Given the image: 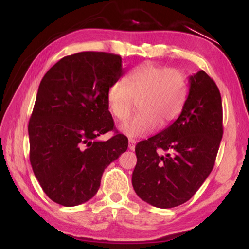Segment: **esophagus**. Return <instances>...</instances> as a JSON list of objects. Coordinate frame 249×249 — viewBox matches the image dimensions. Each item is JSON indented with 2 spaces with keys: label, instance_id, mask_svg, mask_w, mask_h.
Wrapping results in <instances>:
<instances>
[{
  "label": "esophagus",
  "instance_id": "esophagus-1",
  "mask_svg": "<svg viewBox=\"0 0 249 249\" xmlns=\"http://www.w3.org/2000/svg\"><path fill=\"white\" fill-rule=\"evenodd\" d=\"M135 145H136V141L133 140V138H129V140H128V148L130 150H134Z\"/></svg>",
  "mask_w": 249,
  "mask_h": 249
}]
</instances>
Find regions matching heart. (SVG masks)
<instances>
[{"label":"heart","instance_id":"1","mask_svg":"<svg viewBox=\"0 0 249 249\" xmlns=\"http://www.w3.org/2000/svg\"><path fill=\"white\" fill-rule=\"evenodd\" d=\"M123 81H116L107 91L111 114L125 121L138 102L140 113L121 125L129 137H142L158 127H167L178 119L188 98L185 75L178 69L147 61L130 70Z\"/></svg>","mask_w":249,"mask_h":249}]
</instances>
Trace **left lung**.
Segmentation results:
<instances>
[{"instance_id": "obj_1", "label": "left lung", "mask_w": 249, "mask_h": 249, "mask_svg": "<svg viewBox=\"0 0 249 249\" xmlns=\"http://www.w3.org/2000/svg\"><path fill=\"white\" fill-rule=\"evenodd\" d=\"M222 136L220 90L200 70L189 78V94L178 119L135 147L132 183L136 195L160 209L190 200L213 169ZM159 149L168 153L159 155Z\"/></svg>"}]
</instances>
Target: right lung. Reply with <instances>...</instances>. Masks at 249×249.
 Returning a JSON list of instances; mask_svg holds the SVG:
<instances>
[{"mask_svg":"<svg viewBox=\"0 0 249 249\" xmlns=\"http://www.w3.org/2000/svg\"><path fill=\"white\" fill-rule=\"evenodd\" d=\"M125 73L119 54L82 52L60 59L40 81L28 123L29 160L50 200L64 206L89 201L103 171L126 151L127 137L113 130L107 91Z\"/></svg>","mask_w":249,"mask_h":249,"instance_id":"obj_1","label":"right lung"}]
</instances>
